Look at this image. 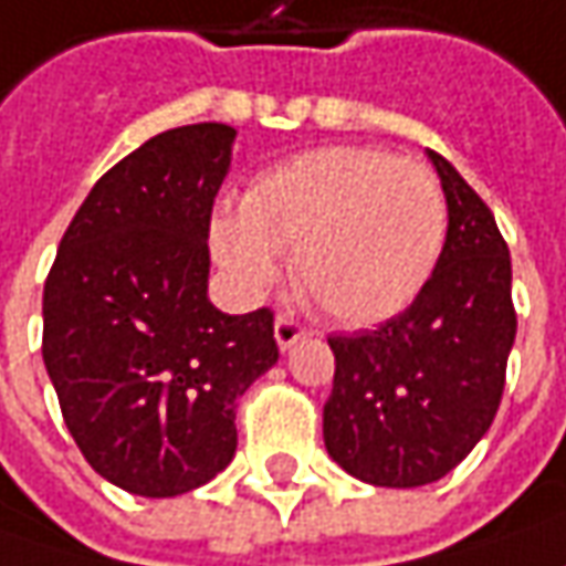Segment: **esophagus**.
<instances>
[{"label":"esophagus","mask_w":566,"mask_h":566,"mask_svg":"<svg viewBox=\"0 0 566 566\" xmlns=\"http://www.w3.org/2000/svg\"><path fill=\"white\" fill-rule=\"evenodd\" d=\"M303 335H306V332H303L301 325L291 319V316H279V319H275V342H279L282 350H291L294 344L301 342Z\"/></svg>","instance_id":"esophagus-1"}]
</instances>
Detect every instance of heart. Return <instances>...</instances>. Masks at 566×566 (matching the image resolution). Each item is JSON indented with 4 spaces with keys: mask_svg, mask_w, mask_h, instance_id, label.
Returning a JSON list of instances; mask_svg holds the SVG:
<instances>
[{
    "mask_svg": "<svg viewBox=\"0 0 566 566\" xmlns=\"http://www.w3.org/2000/svg\"><path fill=\"white\" fill-rule=\"evenodd\" d=\"M448 209L439 178L376 147H322L247 187L238 216H216L209 247L247 294L291 279L338 322H381L417 301L439 263Z\"/></svg>",
    "mask_w": 566,
    "mask_h": 566,
    "instance_id": "heart-1",
    "label": "heart"
}]
</instances>
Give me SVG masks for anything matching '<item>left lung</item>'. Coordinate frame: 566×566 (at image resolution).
<instances>
[{
  "instance_id": "1",
  "label": "left lung",
  "mask_w": 566,
  "mask_h": 566,
  "mask_svg": "<svg viewBox=\"0 0 566 566\" xmlns=\"http://www.w3.org/2000/svg\"><path fill=\"white\" fill-rule=\"evenodd\" d=\"M448 203L432 279L403 313L332 335L325 451L350 476L417 489L448 476L489 432L514 347L511 253L492 209L429 149Z\"/></svg>"
}]
</instances>
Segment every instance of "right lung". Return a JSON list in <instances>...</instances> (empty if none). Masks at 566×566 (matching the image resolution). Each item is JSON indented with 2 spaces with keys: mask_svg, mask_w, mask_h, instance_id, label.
Masks as SVG:
<instances>
[{
  "mask_svg": "<svg viewBox=\"0 0 566 566\" xmlns=\"http://www.w3.org/2000/svg\"><path fill=\"white\" fill-rule=\"evenodd\" d=\"M234 127H171L93 185L43 287V363L87 463L175 497L234 458L238 398L279 360L269 310L209 303V219Z\"/></svg>",
  "mask_w": 566,
  "mask_h": 566,
  "instance_id": "add662e5",
  "label": "right lung"
}]
</instances>
